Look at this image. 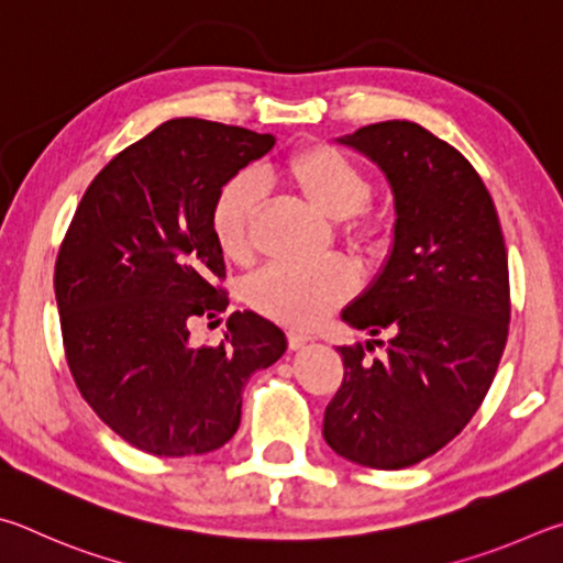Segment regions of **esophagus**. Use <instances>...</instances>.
<instances>
[{"instance_id": "1", "label": "esophagus", "mask_w": 563, "mask_h": 563, "mask_svg": "<svg viewBox=\"0 0 563 563\" xmlns=\"http://www.w3.org/2000/svg\"><path fill=\"white\" fill-rule=\"evenodd\" d=\"M287 339H289V346H291L294 351H297V349H303V346H307L309 341H313V339L309 336V333H303V331H289V333H287Z\"/></svg>"}]
</instances>
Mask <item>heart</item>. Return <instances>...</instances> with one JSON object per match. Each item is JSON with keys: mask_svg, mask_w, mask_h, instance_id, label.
I'll return each instance as SVG.
<instances>
[{"mask_svg": "<svg viewBox=\"0 0 563 563\" xmlns=\"http://www.w3.org/2000/svg\"><path fill=\"white\" fill-rule=\"evenodd\" d=\"M279 180L299 195L313 212L341 224L343 240L366 246L378 240L380 220L366 210L373 195L368 173L346 153L329 143L299 147L282 165ZM262 205V192L254 180L234 175L214 195L210 210L212 236L224 260L250 264L254 256V220ZM353 274L343 262L269 266L246 284L252 307L289 327H313L331 309L349 297Z\"/></svg>", "mask_w": 563, "mask_h": 563, "instance_id": "1", "label": "heart"}]
</instances>
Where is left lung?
I'll return each mask as SVG.
<instances>
[{
  "label": "left lung",
  "instance_id": "1",
  "mask_svg": "<svg viewBox=\"0 0 563 563\" xmlns=\"http://www.w3.org/2000/svg\"><path fill=\"white\" fill-rule=\"evenodd\" d=\"M339 143L386 173L398 217L386 266L341 313L388 333L387 358L339 346L343 383L323 438L363 467L402 470L457 438L495 380L511 311L507 246L475 167L422 125L373 123Z\"/></svg>",
  "mask_w": 563,
  "mask_h": 563
}]
</instances>
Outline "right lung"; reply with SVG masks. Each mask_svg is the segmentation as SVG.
Segmentation results:
<instances>
[{
  "instance_id": "right-lung-1",
  "label": "right lung",
  "mask_w": 563,
  "mask_h": 563,
  "mask_svg": "<svg viewBox=\"0 0 563 563\" xmlns=\"http://www.w3.org/2000/svg\"><path fill=\"white\" fill-rule=\"evenodd\" d=\"M274 135L173 118L118 153L88 185L56 256L66 361L115 435L157 457L205 455L240 428L254 371L287 336L254 311L227 319L220 346H192L195 317L230 303L210 227L220 187L269 153Z\"/></svg>"
}]
</instances>
